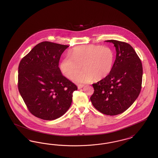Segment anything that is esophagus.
<instances>
[{"instance_id": "1", "label": "esophagus", "mask_w": 158, "mask_h": 158, "mask_svg": "<svg viewBox=\"0 0 158 158\" xmlns=\"http://www.w3.org/2000/svg\"><path fill=\"white\" fill-rule=\"evenodd\" d=\"M83 86H84V85H81V84L78 85H77V88H78V89H81V88H82Z\"/></svg>"}]
</instances>
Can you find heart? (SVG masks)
Returning <instances> with one entry per match:
<instances>
[{
    "instance_id": "heart-1",
    "label": "heart",
    "mask_w": 158,
    "mask_h": 158,
    "mask_svg": "<svg viewBox=\"0 0 158 158\" xmlns=\"http://www.w3.org/2000/svg\"><path fill=\"white\" fill-rule=\"evenodd\" d=\"M114 53L111 48L102 45L77 46L60 63L64 75L77 83H89L94 79L100 81L108 75L113 69Z\"/></svg>"
}]
</instances>
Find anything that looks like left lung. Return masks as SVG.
<instances>
[{
    "label": "left lung",
    "instance_id": "left-lung-1",
    "mask_svg": "<svg viewBox=\"0 0 158 158\" xmlns=\"http://www.w3.org/2000/svg\"><path fill=\"white\" fill-rule=\"evenodd\" d=\"M105 41L114 44L116 59L110 73L92 84L94 92L90 99L99 112L115 115L126 111L139 95L143 68L141 60L129 44L114 40Z\"/></svg>",
    "mask_w": 158,
    "mask_h": 158
}]
</instances>
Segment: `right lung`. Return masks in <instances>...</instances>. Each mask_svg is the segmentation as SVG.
Returning a JSON list of instances; mask_svg holds the SVG:
<instances>
[{
	"instance_id": "add662e5",
	"label": "right lung",
	"mask_w": 158,
	"mask_h": 158,
	"mask_svg": "<svg viewBox=\"0 0 158 158\" xmlns=\"http://www.w3.org/2000/svg\"><path fill=\"white\" fill-rule=\"evenodd\" d=\"M69 45L44 41L21 60L19 92L29 111L39 118L53 120L70 108L76 85L61 74L59 63Z\"/></svg>"
}]
</instances>
